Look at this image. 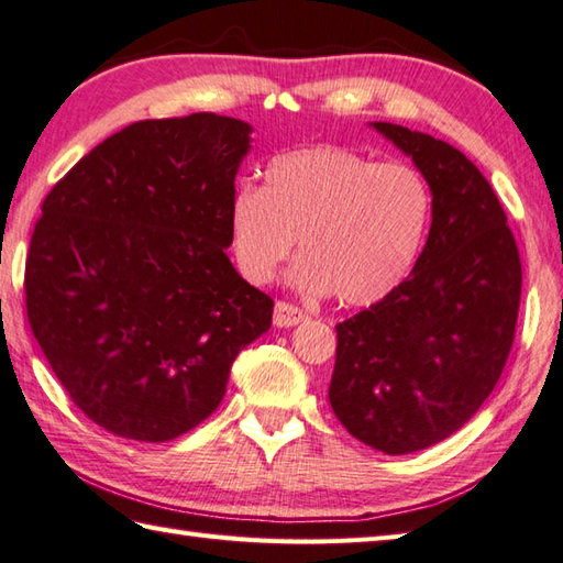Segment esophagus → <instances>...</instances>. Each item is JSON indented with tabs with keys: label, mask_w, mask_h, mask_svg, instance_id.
<instances>
[{
	"label": "esophagus",
	"mask_w": 563,
	"mask_h": 563,
	"mask_svg": "<svg viewBox=\"0 0 563 563\" xmlns=\"http://www.w3.org/2000/svg\"><path fill=\"white\" fill-rule=\"evenodd\" d=\"M300 321H305V312L300 307H295L290 302H275L273 309V324L278 329H290L297 327Z\"/></svg>",
	"instance_id": "34e87169"
}]
</instances>
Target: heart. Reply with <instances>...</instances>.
<instances>
[{
  "mask_svg": "<svg viewBox=\"0 0 563 563\" xmlns=\"http://www.w3.org/2000/svg\"><path fill=\"white\" fill-rule=\"evenodd\" d=\"M430 218L423 174L404 162L375 164L336 145L275 157L263 186H242L227 227L239 273L266 285L295 246L290 285L312 295L336 292L367 307L399 288L421 249Z\"/></svg>",
  "mask_w": 563,
  "mask_h": 563,
  "instance_id": "b5f03b06",
  "label": "heart"
}]
</instances>
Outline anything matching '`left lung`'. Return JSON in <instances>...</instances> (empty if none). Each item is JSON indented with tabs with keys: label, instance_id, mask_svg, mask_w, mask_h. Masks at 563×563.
Segmentation results:
<instances>
[{
	"label": "left lung",
	"instance_id": "1",
	"mask_svg": "<svg viewBox=\"0 0 563 563\" xmlns=\"http://www.w3.org/2000/svg\"><path fill=\"white\" fill-rule=\"evenodd\" d=\"M430 188V232L385 300L336 324L329 401L353 438L409 454L450 438L504 373L520 307V256L484 174L442 140L369 123Z\"/></svg>",
	"mask_w": 563,
	"mask_h": 563
}]
</instances>
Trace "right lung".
<instances>
[{"label":"right lung","instance_id":"add662e5","mask_svg":"<svg viewBox=\"0 0 563 563\" xmlns=\"http://www.w3.org/2000/svg\"><path fill=\"white\" fill-rule=\"evenodd\" d=\"M254 128L218 113L140 121L43 200L26 258L35 341L113 435L166 442L218 409L273 300L232 266L227 210Z\"/></svg>","mask_w":563,"mask_h":563}]
</instances>
